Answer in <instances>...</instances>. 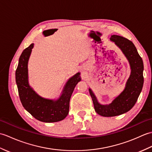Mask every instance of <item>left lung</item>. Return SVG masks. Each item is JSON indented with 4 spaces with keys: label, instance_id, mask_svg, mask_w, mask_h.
I'll return each mask as SVG.
<instances>
[{
    "label": "left lung",
    "instance_id": "1",
    "mask_svg": "<svg viewBox=\"0 0 152 152\" xmlns=\"http://www.w3.org/2000/svg\"><path fill=\"white\" fill-rule=\"evenodd\" d=\"M110 40L120 48L127 57L131 72L124 91L109 104H100L92 90L89 89L95 110L104 117L119 115L129 111L137 101L144 83L143 61L134 44L127 38L118 35H112Z\"/></svg>",
    "mask_w": 152,
    "mask_h": 152
}]
</instances>
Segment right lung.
<instances>
[{"instance_id":"add662e5","label":"right lung","mask_w":152,"mask_h":152,"mask_svg":"<svg viewBox=\"0 0 152 152\" xmlns=\"http://www.w3.org/2000/svg\"><path fill=\"white\" fill-rule=\"evenodd\" d=\"M34 44H31L23 51L15 70V81L23 106L38 120L46 123L63 120L69 112L71 95L80 78V73L68 80L62 94L56 101L42 97L29 86L28 80V61Z\"/></svg>"}]
</instances>
